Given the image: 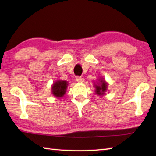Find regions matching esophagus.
<instances>
[{"instance_id":"obj_1","label":"esophagus","mask_w":156,"mask_h":156,"mask_svg":"<svg viewBox=\"0 0 156 156\" xmlns=\"http://www.w3.org/2000/svg\"><path fill=\"white\" fill-rule=\"evenodd\" d=\"M76 80L78 83H82L84 82V80H83V78L81 77V76H77V77L76 78Z\"/></svg>"}]
</instances>
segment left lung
I'll list each match as a JSON object with an SVG mask.
<instances>
[{
	"label": "left lung",
	"mask_w": 156,
	"mask_h": 156,
	"mask_svg": "<svg viewBox=\"0 0 156 156\" xmlns=\"http://www.w3.org/2000/svg\"><path fill=\"white\" fill-rule=\"evenodd\" d=\"M108 84L103 79H100L99 82L97 83V84H94L96 88V94L99 96L104 95L105 94L106 89H107Z\"/></svg>",
	"instance_id": "8db88e82"
}]
</instances>
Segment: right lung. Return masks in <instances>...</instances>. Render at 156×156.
I'll return each mask as SVG.
<instances>
[{"instance_id":"add662e5","label":"right lung","mask_w":156,"mask_h":156,"mask_svg":"<svg viewBox=\"0 0 156 156\" xmlns=\"http://www.w3.org/2000/svg\"><path fill=\"white\" fill-rule=\"evenodd\" d=\"M68 82L67 81L57 80L55 82L52 87V94L55 97H62L65 94L67 91Z\"/></svg>"}]
</instances>
